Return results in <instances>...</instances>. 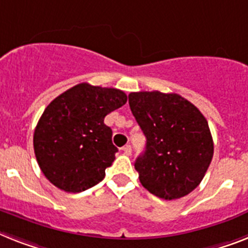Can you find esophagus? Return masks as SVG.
<instances>
[{"label": "esophagus", "instance_id": "esophagus-1", "mask_svg": "<svg viewBox=\"0 0 248 248\" xmlns=\"http://www.w3.org/2000/svg\"><path fill=\"white\" fill-rule=\"evenodd\" d=\"M122 149H123V152H124V155H126V156H129V155L132 153V147L129 146V144L124 146Z\"/></svg>", "mask_w": 248, "mask_h": 248}]
</instances>
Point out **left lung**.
I'll return each instance as SVG.
<instances>
[{"instance_id": "left-lung-1", "label": "left lung", "mask_w": 248, "mask_h": 248, "mask_svg": "<svg viewBox=\"0 0 248 248\" xmlns=\"http://www.w3.org/2000/svg\"><path fill=\"white\" fill-rule=\"evenodd\" d=\"M129 106L147 138L134 167L149 193L180 199L202 183L214 144L208 122L195 105L177 93H129Z\"/></svg>"}]
</instances>
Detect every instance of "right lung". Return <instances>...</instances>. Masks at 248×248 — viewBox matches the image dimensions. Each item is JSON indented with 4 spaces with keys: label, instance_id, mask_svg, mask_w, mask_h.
<instances>
[{
    "label": "right lung",
    "instance_id": "obj_1",
    "mask_svg": "<svg viewBox=\"0 0 248 248\" xmlns=\"http://www.w3.org/2000/svg\"><path fill=\"white\" fill-rule=\"evenodd\" d=\"M125 102L120 90L79 83L46 106L34 132V152L53 185L81 193L105 177L118 148L104 119Z\"/></svg>",
    "mask_w": 248,
    "mask_h": 248
}]
</instances>
